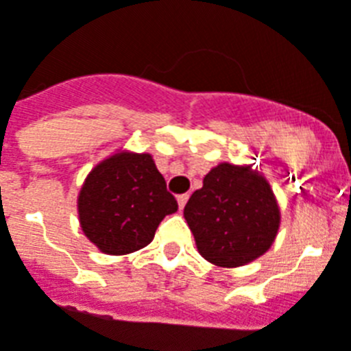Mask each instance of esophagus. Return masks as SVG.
<instances>
[{
  "label": "esophagus",
  "instance_id": "34e87169",
  "mask_svg": "<svg viewBox=\"0 0 351 351\" xmlns=\"http://www.w3.org/2000/svg\"><path fill=\"white\" fill-rule=\"evenodd\" d=\"M186 201H189V194H179L178 195L179 208H184V205H186Z\"/></svg>",
  "mask_w": 351,
  "mask_h": 351
}]
</instances>
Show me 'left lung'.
Listing matches in <instances>:
<instances>
[{
	"label": "left lung",
	"mask_w": 351,
	"mask_h": 351,
	"mask_svg": "<svg viewBox=\"0 0 351 351\" xmlns=\"http://www.w3.org/2000/svg\"><path fill=\"white\" fill-rule=\"evenodd\" d=\"M197 251L219 267H240L273 245L280 208L271 184L251 167L221 162L184 205Z\"/></svg>",
	"instance_id": "obj_1"
}]
</instances>
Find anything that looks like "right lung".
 <instances>
[{
	"instance_id": "1",
	"label": "right lung",
	"mask_w": 351,
	"mask_h": 351,
	"mask_svg": "<svg viewBox=\"0 0 351 351\" xmlns=\"http://www.w3.org/2000/svg\"><path fill=\"white\" fill-rule=\"evenodd\" d=\"M178 201L150 154L119 152L88 173L78 194L84 234L106 254H130L154 240Z\"/></svg>"
}]
</instances>
